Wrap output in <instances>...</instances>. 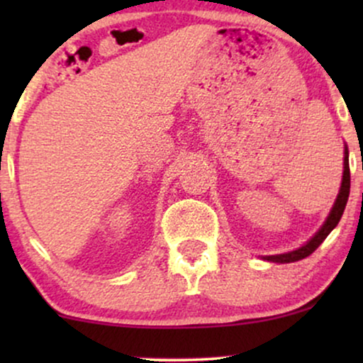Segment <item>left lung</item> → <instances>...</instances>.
I'll return each instance as SVG.
<instances>
[{
	"instance_id": "8db88e82",
	"label": "left lung",
	"mask_w": 363,
	"mask_h": 363,
	"mask_svg": "<svg viewBox=\"0 0 363 363\" xmlns=\"http://www.w3.org/2000/svg\"><path fill=\"white\" fill-rule=\"evenodd\" d=\"M348 196H350V165H348V148L345 145V158H343V179H341V187H340V193L336 196V201L333 205L331 211H329L326 222L323 223V227L315 232V235L312 237L311 240H307L302 247L295 249V251L285 252V254H277V256H264L262 259L266 261H272V262H295V261H301L303 257L311 256L315 249L323 244V240L331 234L333 228L338 225V222L341 220V215H343L345 206H347L348 201Z\"/></svg>"
}]
</instances>
